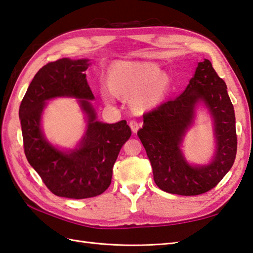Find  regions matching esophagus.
<instances>
[{"instance_id": "esophagus-1", "label": "esophagus", "mask_w": 253, "mask_h": 253, "mask_svg": "<svg viewBox=\"0 0 253 253\" xmlns=\"http://www.w3.org/2000/svg\"><path fill=\"white\" fill-rule=\"evenodd\" d=\"M129 126H130V128H131L132 132L136 133V132L139 130V128L141 127V123H139V122H137V121H130V122H129Z\"/></svg>"}]
</instances>
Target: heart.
Here are the masks:
<instances>
[{
    "label": "heart",
    "instance_id": "obj_1",
    "mask_svg": "<svg viewBox=\"0 0 253 253\" xmlns=\"http://www.w3.org/2000/svg\"><path fill=\"white\" fill-rule=\"evenodd\" d=\"M107 88L118 98H130V105L137 112H143L159 104L168 94L170 80L166 74L148 63L117 62L106 75ZM103 99L110 103L112 95L103 92Z\"/></svg>",
    "mask_w": 253,
    "mask_h": 253
}]
</instances>
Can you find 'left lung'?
Listing matches in <instances>:
<instances>
[{
	"label": "left lung",
	"mask_w": 253,
	"mask_h": 253,
	"mask_svg": "<svg viewBox=\"0 0 253 253\" xmlns=\"http://www.w3.org/2000/svg\"><path fill=\"white\" fill-rule=\"evenodd\" d=\"M199 100L207 104L214 118L217 151L211 165L195 168L185 162L179 146ZM137 135L146 149L160 189L180 196H197L213 189L235 162L237 135L226 84L211 62L204 60L198 64L195 76L178 98L146 113L143 127Z\"/></svg>",
	"instance_id": "obj_1"
}]
</instances>
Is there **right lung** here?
<instances>
[{
    "instance_id": "add662e5",
    "label": "right lung",
    "mask_w": 253,
    "mask_h": 253,
    "mask_svg": "<svg viewBox=\"0 0 253 253\" xmlns=\"http://www.w3.org/2000/svg\"><path fill=\"white\" fill-rule=\"evenodd\" d=\"M88 60L61 58L39 69L19 106L24 151L29 164L55 196L85 199L99 196L111 185L113 166L122 147L131 136L126 121L103 124L95 121L88 100L94 96L84 72ZM56 96L84 98L88 128L78 149L62 153L52 147L41 131L45 101Z\"/></svg>"
}]
</instances>
